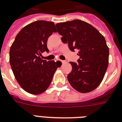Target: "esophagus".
Segmentation results:
<instances>
[{
	"mask_svg": "<svg viewBox=\"0 0 122 122\" xmlns=\"http://www.w3.org/2000/svg\"><path fill=\"white\" fill-rule=\"evenodd\" d=\"M59 61H61V63H63H63H66V61H63V60H59Z\"/></svg>",
	"mask_w": 122,
	"mask_h": 122,
	"instance_id": "obj_1",
	"label": "esophagus"
}]
</instances>
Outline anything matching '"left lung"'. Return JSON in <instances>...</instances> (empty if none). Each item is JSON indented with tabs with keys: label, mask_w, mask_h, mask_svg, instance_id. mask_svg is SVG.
<instances>
[{
	"label": "left lung",
	"mask_w": 122,
	"mask_h": 122,
	"mask_svg": "<svg viewBox=\"0 0 122 122\" xmlns=\"http://www.w3.org/2000/svg\"><path fill=\"white\" fill-rule=\"evenodd\" d=\"M56 26L69 50L79 51L77 63L70 62L69 84L79 92L92 91L101 83L108 67L109 50L105 38L91 25L80 20L57 23Z\"/></svg>",
	"instance_id": "1"
}]
</instances>
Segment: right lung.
I'll return each mask as SVG.
<instances>
[{
    "mask_svg": "<svg viewBox=\"0 0 122 122\" xmlns=\"http://www.w3.org/2000/svg\"><path fill=\"white\" fill-rule=\"evenodd\" d=\"M53 21L38 20L23 27L10 49V64L15 79L24 91L38 95L48 88L58 68L54 61L41 58L48 52L47 41L56 32Z\"/></svg>",
    "mask_w": 122,
    "mask_h": 122,
    "instance_id": "right-lung-1",
    "label": "right lung"
}]
</instances>
